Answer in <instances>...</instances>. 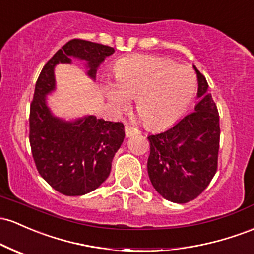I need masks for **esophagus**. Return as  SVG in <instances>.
Returning <instances> with one entry per match:
<instances>
[{"label":"esophagus","instance_id":"34e87169","mask_svg":"<svg viewBox=\"0 0 254 254\" xmlns=\"http://www.w3.org/2000/svg\"><path fill=\"white\" fill-rule=\"evenodd\" d=\"M137 133H140V130L131 127V125H125V135H127V137H130L132 135H137Z\"/></svg>","mask_w":254,"mask_h":254}]
</instances>
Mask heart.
Segmentation results:
<instances>
[{
	"label": "heart",
	"mask_w": 254,
	"mask_h": 254,
	"mask_svg": "<svg viewBox=\"0 0 254 254\" xmlns=\"http://www.w3.org/2000/svg\"><path fill=\"white\" fill-rule=\"evenodd\" d=\"M116 80H106L104 93L116 112L136 110L150 129H164L188 110L196 91V76L188 66L169 58L130 55L117 61Z\"/></svg>",
	"instance_id": "1"
}]
</instances>
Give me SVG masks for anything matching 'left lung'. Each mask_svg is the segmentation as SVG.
I'll return each instance as SVG.
<instances>
[{
  "mask_svg": "<svg viewBox=\"0 0 254 254\" xmlns=\"http://www.w3.org/2000/svg\"><path fill=\"white\" fill-rule=\"evenodd\" d=\"M197 102L187 114L163 132L149 135L147 170L152 186L164 199L186 204L210 185L217 171L219 149V116L208 84L195 66Z\"/></svg>",
  "mask_w": 254,
  "mask_h": 254,
  "instance_id": "8db88e82",
  "label": "left lung"
}]
</instances>
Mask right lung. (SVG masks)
<instances>
[{
    "mask_svg": "<svg viewBox=\"0 0 254 254\" xmlns=\"http://www.w3.org/2000/svg\"><path fill=\"white\" fill-rule=\"evenodd\" d=\"M114 53L112 47L84 40L68 41L41 71L30 107V144L36 168L55 190L78 196L95 190L108 177L112 159L125 137L119 122L93 114L66 119L55 116L47 97L57 89L55 66L84 63L86 76L96 79L97 68Z\"/></svg>",
    "mask_w": 254,
    "mask_h": 254,
    "instance_id": "add662e5",
    "label": "right lung"
}]
</instances>
